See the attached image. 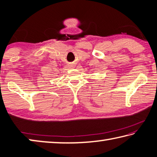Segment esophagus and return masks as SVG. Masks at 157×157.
<instances>
[{"label": "esophagus", "mask_w": 157, "mask_h": 157, "mask_svg": "<svg viewBox=\"0 0 157 157\" xmlns=\"http://www.w3.org/2000/svg\"><path fill=\"white\" fill-rule=\"evenodd\" d=\"M75 65L73 64V63H72V64L71 65V67H72V68H75Z\"/></svg>", "instance_id": "34e87169"}]
</instances>
